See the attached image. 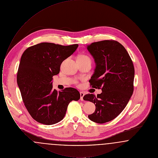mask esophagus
Returning <instances> with one entry per match:
<instances>
[{"label": "esophagus", "instance_id": "34e87169", "mask_svg": "<svg viewBox=\"0 0 158 158\" xmlns=\"http://www.w3.org/2000/svg\"><path fill=\"white\" fill-rule=\"evenodd\" d=\"M80 95H81V100L83 101V97L85 95V93L83 92H80Z\"/></svg>", "mask_w": 158, "mask_h": 158}]
</instances>
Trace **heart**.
I'll use <instances>...</instances> for the list:
<instances>
[{
  "label": "heart",
  "mask_w": 158,
  "mask_h": 158,
  "mask_svg": "<svg viewBox=\"0 0 158 158\" xmlns=\"http://www.w3.org/2000/svg\"><path fill=\"white\" fill-rule=\"evenodd\" d=\"M78 58H81V59H90V58L89 57V56H86V55H80L78 56Z\"/></svg>",
  "instance_id": "heart-1"
}]
</instances>
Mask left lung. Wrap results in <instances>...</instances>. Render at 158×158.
I'll return each mask as SVG.
<instances>
[{
  "mask_svg": "<svg viewBox=\"0 0 158 158\" xmlns=\"http://www.w3.org/2000/svg\"><path fill=\"white\" fill-rule=\"evenodd\" d=\"M86 47L96 64L89 82L102 93L86 94L83 99L96 107L88 118L102 124L114 120L126 106L134 90L135 68L126 48L116 41L95 42Z\"/></svg>",
  "mask_w": 158,
  "mask_h": 158,
  "instance_id": "obj_1",
  "label": "left lung"
}]
</instances>
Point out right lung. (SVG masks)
I'll return each instance as SVG.
<instances>
[{
    "mask_svg": "<svg viewBox=\"0 0 158 158\" xmlns=\"http://www.w3.org/2000/svg\"><path fill=\"white\" fill-rule=\"evenodd\" d=\"M78 44L64 45L41 43L28 47L21 56L17 83L23 102L33 119L52 125L63 119L69 104L78 101L76 89H53V76L60 72L63 60L74 53Z\"/></svg>",
    "mask_w": 158,
    "mask_h": 158,
    "instance_id": "obj_1",
    "label": "right lung"
}]
</instances>
